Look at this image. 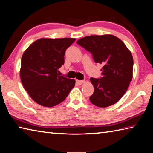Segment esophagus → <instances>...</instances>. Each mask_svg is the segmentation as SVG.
Wrapping results in <instances>:
<instances>
[{
    "mask_svg": "<svg viewBox=\"0 0 153 153\" xmlns=\"http://www.w3.org/2000/svg\"><path fill=\"white\" fill-rule=\"evenodd\" d=\"M76 82L77 83V84L81 85L82 84H84V83L85 82L84 80H76Z\"/></svg>",
    "mask_w": 153,
    "mask_h": 153,
    "instance_id": "esophagus-1",
    "label": "esophagus"
}]
</instances>
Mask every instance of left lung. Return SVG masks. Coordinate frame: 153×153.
<instances>
[{
  "label": "left lung",
  "mask_w": 153,
  "mask_h": 153,
  "mask_svg": "<svg viewBox=\"0 0 153 153\" xmlns=\"http://www.w3.org/2000/svg\"><path fill=\"white\" fill-rule=\"evenodd\" d=\"M77 44L90 52L96 63L102 64V77H91L93 105L107 107L117 102L128 90L132 79V55L122 41L113 35L89 36Z\"/></svg>",
  "instance_id": "1"
}]
</instances>
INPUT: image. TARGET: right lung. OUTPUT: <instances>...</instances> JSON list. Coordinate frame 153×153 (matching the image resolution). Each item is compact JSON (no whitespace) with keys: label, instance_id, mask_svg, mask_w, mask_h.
I'll use <instances>...</instances> for the list:
<instances>
[{"label":"right lung","instance_id":"1","mask_svg":"<svg viewBox=\"0 0 153 153\" xmlns=\"http://www.w3.org/2000/svg\"><path fill=\"white\" fill-rule=\"evenodd\" d=\"M75 38H42L23 54L20 77L25 90L34 101L44 107L57 105L75 86L74 79L58 74L65 63V51Z\"/></svg>","mask_w":153,"mask_h":153}]
</instances>
